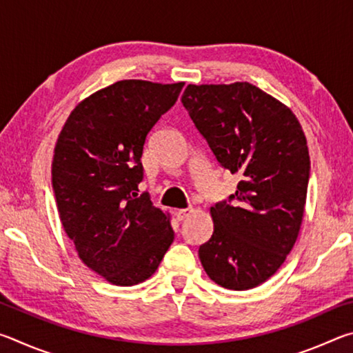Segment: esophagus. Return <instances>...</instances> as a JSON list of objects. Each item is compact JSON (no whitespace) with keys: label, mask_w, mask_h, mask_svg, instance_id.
Segmentation results:
<instances>
[{"label":"esophagus","mask_w":353,"mask_h":353,"mask_svg":"<svg viewBox=\"0 0 353 353\" xmlns=\"http://www.w3.org/2000/svg\"><path fill=\"white\" fill-rule=\"evenodd\" d=\"M193 213V208H181V210H176V218L179 219V221H182V219H185L187 216H190V214Z\"/></svg>","instance_id":"1"}]
</instances>
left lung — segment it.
Masks as SVG:
<instances>
[{
    "label": "left lung",
    "mask_w": 353,
    "mask_h": 353,
    "mask_svg": "<svg viewBox=\"0 0 353 353\" xmlns=\"http://www.w3.org/2000/svg\"><path fill=\"white\" fill-rule=\"evenodd\" d=\"M221 166L240 174L235 194L210 208L213 235L199 248L214 283L244 291L282 266L301 230L310 155L301 123L249 82L190 85L182 94Z\"/></svg>",
    "instance_id": "8db88e82"
}]
</instances>
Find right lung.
Returning a JSON list of instances; mask_svg holds the SVG:
<instances>
[{
  "mask_svg": "<svg viewBox=\"0 0 353 353\" xmlns=\"http://www.w3.org/2000/svg\"><path fill=\"white\" fill-rule=\"evenodd\" d=\"M183 82L118 81L81 101L59 134L52 190L65 234L92 271L118 286L145 282L174 240L143 181L146 135Z\"/></svg>",
  "mask_w": 353,
  "mask_h": 353,
  "instance_id": "1",
  "label": "right lung"
}]
</instances>
